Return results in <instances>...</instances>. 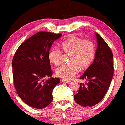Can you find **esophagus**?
Listing matches in <instances>:
<instances>
[{"mask_svg": "<svg viewBox=\"0 0 125 125\" xmlns=\"http://www.w3.org/2000/svg\"><path fill=\"white\" fill-rule=\"evenodd\" d=\"M62 81L63 82H64V83H69V82H71V80H69V79H62Z\"/></svg>", "mask_w": 125, "mask_h": 125, "instance_id": "34e87169", "label": "esophagus"}]
</instances>
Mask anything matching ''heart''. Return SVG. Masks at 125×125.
<instances>
[{
  "instance_id": "obj_1",
  "label": "heart",
  "mask_w": 125,
  "mask_h": 125,
  "mask_svg": "<svg viewBox=\"0 0 125 125\" xmlns=\"http://www.w3.org/2000/svg\"><path fill=\"white\" fill-rule=\"evenodd\" d=\"M61 47L65 53L71 54L69 61L71 63L61 65L56 70V74L64 79L73 78L79 73L80 67L86 68L92 64L94 59L95 46L90 40L72 36L64 40ZM62 57V52L57 48H52L48 53L49 61L55 65L61 64Z\"/></svg>"
}]
</instances>
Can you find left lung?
Returning a JSON list of instances; mask_svg holds the SVG:
<instances>
[{
	"mask_svg": "<svg viewBox=\"0 0 125 125\" xmlns=\"http://www.w3.org/2000/svg\"><path fill=\"white\" fill-rule=\"evenodd\" d=\"M97 48L94 60L80 79L86 80L80 83L78 93L74 99L83 107L93 106L102 100L109 88L114 74L113 55L106 42L95 32Z\"/></svg>",
	"mask_w": 125,
	"mask_h": 125,
	"instance_id": "left-lung-1",
	"label": "left lung"
}]
</instances>
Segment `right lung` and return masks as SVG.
Segmentation results:
<instances>
[{
    "label": "right lung",
    "instance_id": "right-lung-1",
    "mask_svg": "<svg viewBox=\"0 0 125 125\" xmlns=\"http://www.w3.org/2000/svg\"><path fill=\"white\" fill-rule=\"evenodd\" d=\"M62 34L39 32L23 42L12 62L14 83L19 96L27 105L37 109L47 107L53 100L52 91L60 83L52 78L48 53L54 41ZM45 77L50 78L44 81Z\"/></svg>",
    "mask_w": 125,
    "mask_h": 125
}]
</instances>
